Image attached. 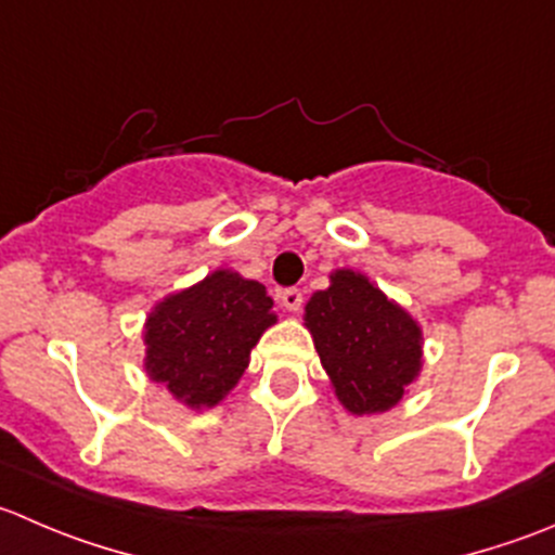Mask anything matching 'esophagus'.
<instances>
[{
  "instance_id": "34e87169",
  "label": "esophagus",
  "mask_w": 555,
  "mask_h": 555,
  "mask_svg": "<svg viewBox=\"0 0 555 555\" xmlns=\"http://www.w3.org/2000/svg\"><path fill=\"white\" fill-rule=\"evenodd\" d=\"M279 300H282V306L287 311H300V306H304V293H300L298 287H287L279 295Z\"/></svg>"
}]
</instances>
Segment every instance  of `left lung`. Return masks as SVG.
Wrapping results in <instances>:
<instances>
[{"label": "left lung", "instance_id": "left-lung-1", "mask_svg": "<svg viewBox=\"0 0 555 555\" xmlns=\"http://www.w3.org/2000/svg\"><path fill=\"white\" fill-rule=\"evenodd\" d=\"M322 369L352 414L396 406L421 371V327L401 306L354 271H336L331 287L306 304Z\"/></svg>", "mask_w": 555, "mask_h": 555}]
</instances>
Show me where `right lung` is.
Masks as SVG:
<instances>
[{"instance_id": "1", "label": "right lung", "mask_w": 555, "mask_h": 555, "mask_svg": "<svg viewBox=\"0 0 555 555\" xmlns=\"http://www.w3.org/2000/svg\"><path fill=\"white\" fill-rule=\"evenodd\" d=\"M266 287L217 271L170 295L146 322V371L186 406L222 401L249 365L262 331L276 322Z\"/></svg>"}]
</instances>
